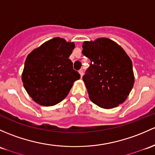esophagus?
Here are the masks:
<instances>
[{
    "label": "esophagus",
    "instance_id": "esophagus-1",
    "mask_svg": "<svg viewBox=\"0 0 155 155\" xmlns=\"http://www.w3.org/2000/svg\"><path fill=\"white\" fill-rule=\"evenodd\" d=\"M79 74H80V76H81V78H82V76H83V74H84V72H83V70H82V69L79 70Z\"/></svg>",
    "mask_w": 155,
    "mask_h": 155
}]
</instances>
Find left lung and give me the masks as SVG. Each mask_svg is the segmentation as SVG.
Segmentation results:
<instances>
[{"mask_svg": "<svg viewBox=\"0 0 155 155\" xmlns=\"http://www.w3.org/2000/svg\"><path fill=\"white\" fill-rule=\"evenodd\" d=\"M82 53L91 60L82 77L94 104L111 109L123 103L134 83L132 61L118 44L107 38L84 41Z\"/></svg>", "mask_w": 155, "mask_h": 155, "instance_id": "1", "label": "left lung"}]
</instances>
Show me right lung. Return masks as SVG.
I'll list each match as a JSON object with an SVG mask.
<instances>
[{
  "instance_id": "right-lung-1",
  "label": "right lung",
  "mask_w": 155,
  "mask_h": 155,
  "mask_svg": "<svg viewBox=\"0 0 155 155\" xmlns=\"http://www.w3.org/2000/svg\"><path fill=\"white\" fill-rule=\"evenodd\" d=\"M74 42L56 37L28 54L21 75L27 94L36 103L53 106L69 94L73 82L80 79L69 57Z\"/></svg>"
}]
</instances>
